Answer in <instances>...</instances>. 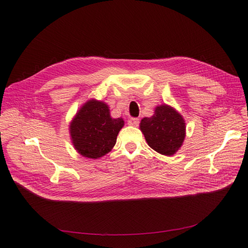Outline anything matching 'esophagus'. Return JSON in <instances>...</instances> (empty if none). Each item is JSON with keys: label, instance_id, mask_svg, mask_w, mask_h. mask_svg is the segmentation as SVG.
<instances>
[{"label": "esophagus", "instance_id": "34e87169", "mask_svg": "<svg viewBox=\"0 0 248 248\" xmlns=\"http://www.w3.org/2000/svg\"><path fill=\"white\" fill-rule=\"evenodd\" d=\"M139 123H140V120L138 118H130L128 120V125L130 126H139Z\"/></svg>", "mask_w": 248, "mask_h": 248}]
</instances>
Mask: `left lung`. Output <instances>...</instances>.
<instances>
[{"label":"left lung","mask_w":248,"mask_h":248,"mask_svg":"<svg viewBox=\"0 0 248 248\" xmlns=\"http://www.w3.org/2000/svg\"><path fill=\"white\" fill-rule=\"evenodd\" d=\"M147 144L159 154L171 156L182 147L186 136L185 120L168 104L157 106L152 117H145L140 123Z\"/></svg>","instance_id":"8db88e82"}]
</instances>
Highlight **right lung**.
Wrapping results in <instances>:
<instances>
[{"label": "right lung", "mask_w": 248, "mask_h": 248, "mask_svg": "<svg viewBox=\"0 0 248 248\" xmlns=\"http://www.w3.org/2000/svg\"><path fill=\"white\" fill-rule=\"evenodd\" d=\"M123 126L122 118L110 117L106 102L90 99L82 104L71 120L70 139L78 154L98 159L111 151Z\"/></svg>", "instance_id": "1"}]
</instances>
